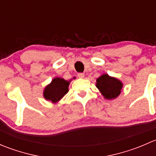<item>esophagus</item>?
<instances>
[{
    "mask_svg": "<svg viewBox=\"0 0 156 156\" xmlns=\"http://www.w3.org/2000/svg\"><path fill=\"white\" fill-rule=\"evenodd\" d=\"M78 77L79 78H83L84 77V73H81H81H78Z\"/></svg>",
    "mask_w": 156,
    "mask_h": 156,
    "instance_id": "obj_1",
    "label": "esophagus"
}]
</instances>
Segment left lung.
I'll return each instance as SVG.
<instances>
[{
    "label": "left lung",
    "mask_w": 156,
    "mask_h": 156,
    "mask_svg": "<svg viewBox=\"0 0 156 156\" xmlns=\"http://www.w3.org/2000/svg\"><path fill=\"white\" fill-rule=\"evenodd\" d=\"M97 87L106 99H115L120 94L122 83L119 80L104 74L97 79Z\"/></svg>",
    "instance_id": "8db88e82"
}]
</instances>
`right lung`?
<instances>
[{"mask_svg": "<svg viewBox=\"0 0 156 156\" xmlns=\"http://www.w3.org/2000/svg\"><path fill=\"white\" fill-rule=\"evenodd\" d=\"M69 81L60 78H55L52 82L45 87L44 97L53 103L59 101L68 93Z\"/></svg>", "mask_w": 156, "mask_h": 156, "instance_id": "1", "label": "right lung"}]
</instances>
